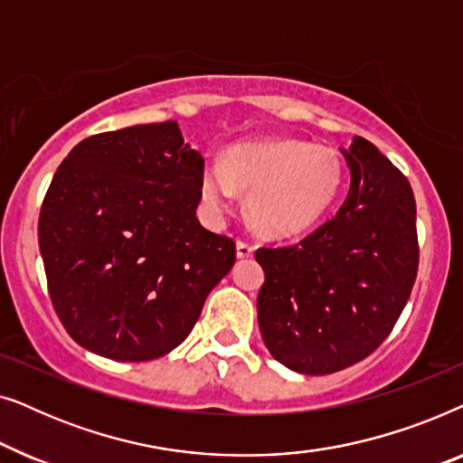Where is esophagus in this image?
<instances>
[{"mask_svg":"<svg viewBox=\"0 0 463 463\" xmlns=\"http://www.w3.org/2000/svg\"><path fill=\"white\" fill-rule=\"evenodd\" d=\"M252 252H255V246L244 242V240H238V244H236L238 259H249V257H252Z\"/></svg>","mask_w":463,"mask_h":463,"instance_id":"esophagus-1","label":"esophagus"}]
</instances>
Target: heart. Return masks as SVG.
<instances>
[{
  "instance_id": "1",
  "label": "heart",
  "mask_w": 463,
  "mask_h": 463,
  "mask_svg": "<svg viewBox=\"0 0 463 463\" xmlns=\"http://www.w3.org/2000/svg\"><path fill=\"white\" fill-rule=\"evenodd\" d=\"M344 162L326 145L297 138L240 143L223 164L208 162L200 192L208 214L221 219L246 192V211L259 232L287 238L309 230L331 211L344 189Z\"/></svg>"
}]
</instances>
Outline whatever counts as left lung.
I'll return each mask as SVG.
<instances>
[{"label": "left lung", "mask_w": 463, "mask_h": 463, "mask_svg": "<svg viewBox=\"0 0 463 463\" xmlns=\"http://www.w3.org/2000/svg\"><path fill=\"white\" fill-rule=\"evenodd\" d=\"M352 183L333 219L293 246L259 249L257 297L271 356L303 375H328L375 352L407 306L420 265L407 176L371 141L341 149Z\"/></svg>", "instance_id": "left-lung-1"}]
</instances>
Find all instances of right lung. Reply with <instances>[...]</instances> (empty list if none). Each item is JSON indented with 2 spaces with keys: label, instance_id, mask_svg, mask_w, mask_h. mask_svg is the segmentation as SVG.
<instances>
[{
  "label": "right lung",
  "instance_id": "1",
  "mask_svg": "<svg viewBox=\"0 0 463 463\" xmlns=\"http://www.w3.org/2000/svg\"><path fill=\"white\" fill-rule=\"evenodd\" d=\"M200 151L176 122L100 132L75 145L40 211L48 293L81 347L124 363L175 350L236 263L204 230Z\"/></svg>",
  "mask_w": 463,
  "mask_h": 463
}]
</instances>
